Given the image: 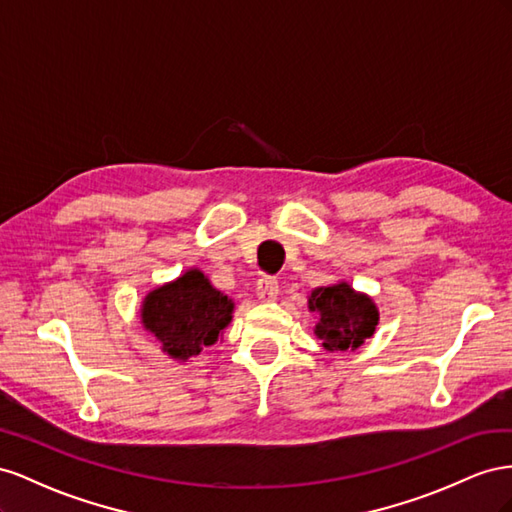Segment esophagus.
Listing matches in <instances>:
<instances>
[{
	"label": "esophagus",
	"mask_w": 512,
	"mask_h": 512,
	"mask_svg": "<svg viewBox=\"0 0 512 512\" xmlns=\"http://www.w3.org/2000/svg\"><path fill=\"white\" fill-rule=\"evenodd\" d=\"M279 294V281L274 279V276H259L257 279V296L259 300L270 302Z\"/></svg>",
	"instance_id": "34e87169"
}]
</instances>
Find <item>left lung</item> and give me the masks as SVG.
<instances>
[{"mask_svg": "<svg viewBox=\"0 0 512 512\" xmlns=\"http://www.w3.org/2000/svg\"><path fill=\"white\" fill-rule=\"evenodd\" d=\"M309 309L317 313L315 334L328 352L360 347L364 339L373 337L379 319L371 298L356 294L347 283L317 287L309 298Z\"/></svg>", "mask_w": 512, "mask_h": 512, "instance_id": "obj_1", "label": "left lung"}]
</instances>
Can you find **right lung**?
<instances>
[{"instance_id":"obj_1","label":"right lung","mask_w":512,"mask_h":512,"mask_svg":"<svg viewBox=\"0 0 512 512\" xmlns=\"http://www.w3.org/2000/svg\"><path fill=\"white\" fill-rule=\"evenodd\" d=\"M233 302L216 291L199 270L154 289L143 302V324L178 360L212 345L231 321Z\"/></svg>"}]
</instances>
